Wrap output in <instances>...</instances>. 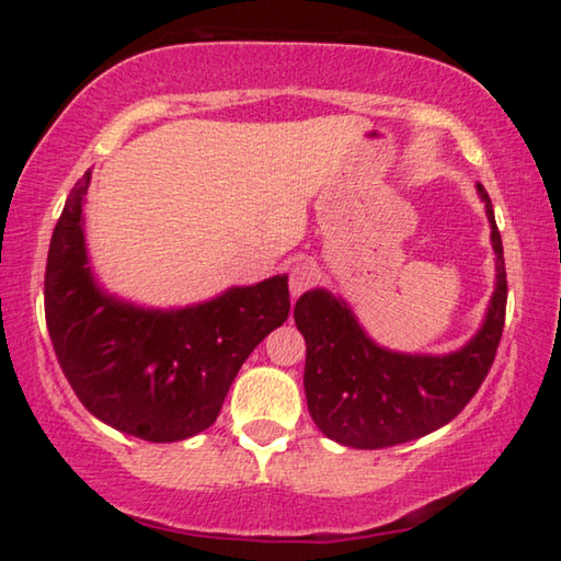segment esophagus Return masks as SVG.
<instances>
[{
    "label": "esophagus",
    "mask_w": 561,
    "mask_h": 561,
    "mask_svg": "<svg viewBox=\"0 0 561 561\" xmlns=\"http://www.w3.org/2000/svg\"><path fill=\"white\" fill-rule=\"evenodd\" d=\"M317 279H319V270H317L314 262L297 264V267H294L291 274H289V291H291V297L297 299L299 294H304L309 287H314Z\"/></svg>",
    "instance_id": "obj_1"
}]
</instances>
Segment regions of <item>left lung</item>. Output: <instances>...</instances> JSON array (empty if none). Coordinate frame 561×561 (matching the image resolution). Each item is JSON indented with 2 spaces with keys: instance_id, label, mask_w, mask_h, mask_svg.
<instances>
[{
  "instance_id": "left-lung-1",
  "label": "left lung",
  "mask_w": 561,
  "mask_h": 561,
  "mask_svg": "<svg viewBox=\"0 0 561 561\" xmlns=\"http://www.w3.org/2000/svg\"><path fill=\"white\" fill-rule=\"evenodd\" d=\"M495 291L470 341L450 354H403L366 334L351 304L329 289L304 291L294 321L307 341L304 393L327 438L356 450L391 448L450 423L485 381L505 327L507 274L502 240L485 187Z\"/></svg>"
}]
</instances>
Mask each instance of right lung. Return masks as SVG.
Segmentation results:
<instances>
[{
    "mask_svg": "<svg viewBox=\"0 0 561 561\" xmlns=\"http://www.w3.org/2000/svg\"><path fill=\"white\" fill-rule=\"evenodd\" d=\"M87 170L54 227L44 277L46 327L73 393L111 428L150 443L215 423L247 356L289 317L287 274L190 307H140L103 289L91 267Z\"/></svg>",
    "mask_w": 561,
    "mask_h": 561,
    "instance_id": "1",
    "label": "right lung"
}]
</instances>
